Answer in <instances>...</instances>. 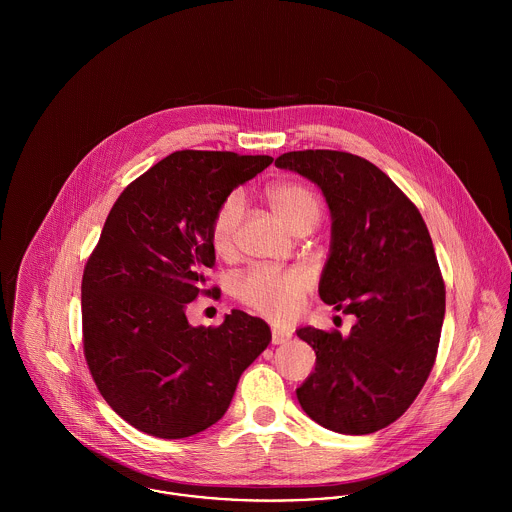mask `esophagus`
I'll return each mask as SVG.
<instances>
[{
    "mask_svg": "<svg viewBox=\"0 0 512 512\" xmlns=\"http://www.w3.org/2000/svg\"><path fill=\"white\" fill-rule=\"evenodd\" d=\"M290 339H292V335H290L288 331L278 329V327L272 329V345H284V343H288Z\"/></svg>",
    "mask_w": 512,
    "mask_h": 512,
    "instance_id": "esophagus-1",
    "label": "esophagus"
}]
</instances>
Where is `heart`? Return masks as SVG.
Returning <instances> with one entry per match:
<instances>
[{"instance_id": "b5f03b06", "label": "heart", "mask_w": 512, "mask_h": 512, "mask_svg": "<svg viewBox=\"0 0 512 512\" xmlns=\"http://www.w3.org/2000/svg\"><path fill=\"white\" fill-rule=\"evenodd\" d=\"M268 201L274 213L290 230H295L301 224L315 226L321 215V201L317 193L301 183L290 181L270 187ZM242 217L244 197L242 193L234 191L224 197L211 220V244L220 256L230 254ZM307 290L309 278L301 270L254 266L236 280V295L244 305L280 321L292 319Z\"/></svg>"}]
</instances>
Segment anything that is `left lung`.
I'll return each instance as SVG.
<instances>
[{
	"instance_id": "8db88e82",
	"label": "left lung",
	"mask_w": 512,
	"mask_h": 512,
	"mask_svg": "<svg viewBox=\"0 0 512 512\" xmlns=\"http://www.w3.org/2000/svg\"><path fill=\"white\" fill-rule=\"evenodd\" d=\"M276 167L313 181L331 211V252L319 297L357 317L349 337L301 327L315 370L295 390L319 426L365 436L416 400L438 355L445 286L428 226L396 183L365 157L288 151Z\"/></svg>"
}]
</instances>
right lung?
<instances>
[{
	"mask_svg": "<svg viewBox=\"0 0 512 512\" xmlns=\"http://www.w3.org/2000/svg\"><path fill=\"white\" fill-rule=\"evenodd\" d=\"M274 159L183 149L114 203L82 274V347L110 408L149 436L181 439L217 424L270 327L234 309L193 327L187 303L215 266L211 220L224 197Z\"/></svg>",
	"mask_w": 512,
	"mask_h": 512,
	"instance_id": "obj_1",
	"label": "right lung"
}]
</instances>
